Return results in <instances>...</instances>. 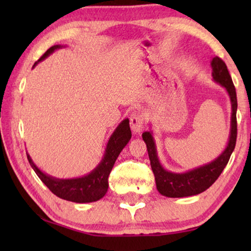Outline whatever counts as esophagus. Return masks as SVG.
<instances>
[{"label": "esophagus", "mask_w": 251, "mask_h": 251, "mask_svg": "<svg viewBox=\"0 0 251 251\" xmlns=\"http://www.w3.org/2000/svg\"><path fill=\"white\" fill-rule=\"evenodd\" d=\"M130 128L133 133H139L144 128V118L139 113H133L130 116Z\"/></svg>", "instance_id": "obj_1"}]
</instances>
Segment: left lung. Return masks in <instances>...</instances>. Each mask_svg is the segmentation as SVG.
<instances>
[{"mask_svg": "<svg viewBox=\"0 0 251 251\" xmlns=\"http://www.w3.org/2000/svg\"><path fill=\"white\" fill-rule=\"evenodd\" d=\"M210 66L212 70V80L225 89L231 101V128H229L228 142L224 151L210 162L184 171V173H175V171L167 170L161 163L152 130L144 132L142 137L149 151L151 167L155 177L156 188L163 197L186 198L200 194L208 190L217 180L234 151L236 143V109H238L235 88L227 71V66L221 58H212Z\"/></svg>", "mask_w": 251, "mask_h": 251, "instance_id": "1", "label": "left lung"}]
</instances>
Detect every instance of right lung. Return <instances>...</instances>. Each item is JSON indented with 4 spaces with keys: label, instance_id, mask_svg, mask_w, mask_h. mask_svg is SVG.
I'll list each match as a JSON object with an SVG mask.
<instances>
[{
    "label": "right lung",
    "instance_id": "obj_1",
    "mask_svg": "<svg viewBox=\"0 0 251 251\" xmlns=\"http://www.w3.org/2000/svg\"><path fill=\"white\" fill-rule=\"evenodd\" d=\"M60 48H65V46L57 44V46H53L50 49H48L47 52L34 64L33 68L40 61L44 60ZM130 138H131V130H130L129 126V119H125L122 122H120V125L116 126L111 137H109L100 162L90 173L83 175L81 177H53L51 175L43 173L34 163L29 154L26 152L27 159H28L30 167L33 168V170L35 171L40 179L54 195H57L60 199H64V200L76 202V203H89V202L100 200L101 198L105 197L106 192L108 190V176L111 174L112 168L114 166L119 154L129 143Z\"/></svg>",
    "mask_w": 251,
    "mask_h": 251
}]
</instances>
